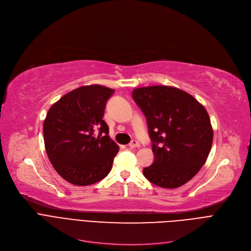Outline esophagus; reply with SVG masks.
<instances>
[{
  "mask_svg": "<svg viewBox=\"0 0 251 251\" xmlns=\"http://www.w3.org/2000/svg\"><path fill=\"white\" fill-rule=\"evenodd\" d=\"M128 147L130 149H134V148H138V147H140V144H139V142H137V141H131L129 144H128Z\"/></svg>",
  "mask_w": 251,
  "mask_h": 251,
  "instance_id": "obj_1",
  "label": "esophagus"
}]
</instances>
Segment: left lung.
Returning a JSON list of instances; mask_svg holds the SVG:
<instances>
[{"label": "left lung", "mask_w": 251, "mask_h": 251, "mask_svg": "<svg viewBox=\"0 0 251 251\" xmlns=\"http://www.w3.org/2000/svg\"><path fill=\"white\" fill-rule=\"evenodd\" d=\"M132 98L147 117L155 156L145 177L164 188L185 184L201 170L214 131L204 106L179 88L156 85L136 88Z\"/></svg>", "instance_id": "1"}]
</instances>
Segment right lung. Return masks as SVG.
<instances>
[{"label":"right lung","mask_w":251,"mask_h":251,"mask_svg":"<svg viewBox=\"0 0 251 251\" xmlns=\"http://www.w3.org/2000/svg\"><path fill=\"white\" fill-rule=\"evenodd\" d=\"M113 92L98 84L79 87L53 103L44 120L48 157L55 171L74 185L96 183L111 170L120 148L109 138L102 117Z\"/></svg>","instance_id":"obj_1"}]
</instances>
